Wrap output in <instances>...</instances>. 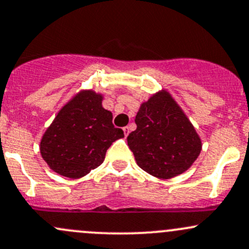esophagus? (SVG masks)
I'll use <instances>...</instances> for the list:
<instances>
[{"label": "esophagus", "instance_id": "obj_1", "mask_svg": "<svg viewBox=\"0 0 249 249\" xmlns=\"http://www.w3.org/2000/svg\"><path fill=\"white\" fill-rule=\"evenodd\" d=\"M123 131H124L125 137H127V136H129V133H130V127L129 126H125L124 129H123Z\"/></svg>", "mask_w": 249, "mask_h": 249}]
</instances>
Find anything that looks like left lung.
Returning <instances> with one entry per match:
<instances>
[{"instance_id":"obj_1","label":"left lung","mask_w":249,"mask_h":249,"mask_svg":"<svg viewBox=\"0 0 249 249\" xmlns=\"http://www.w3.org/2000/svg\"><path fill=\"white\" fill-rule=\"evenodd\" d=\"M135 123L137 129L127 136V145L138 166L153 177H178L199 156V135L167 89L141 104Z\"/></svg>"}]
</instances>
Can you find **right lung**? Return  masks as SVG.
<instances>
[{"instance_id": "obj_1", "label": "right lung", "mask_w": 249, "mask_h": 249, "mask_svg": "<svg viewBox=\"0 0 249 249\" xmlns=\"http://www.w3.org/2000/svg\"><path fill=\"white\" fill-rule=\"evenodd\" d=\"M104 94L77 91L59 109L40 140V155L49 168L69 179H80L104 162L114 141L124 137L103 107Z\"/></svg>"}]
</instances>
